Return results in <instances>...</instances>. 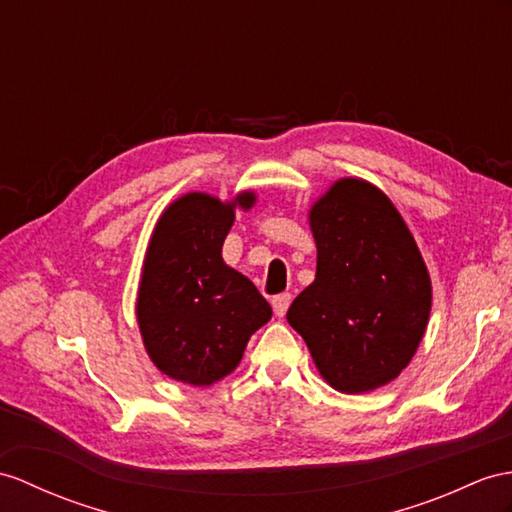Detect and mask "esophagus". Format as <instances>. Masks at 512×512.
Wrapping results in <instances>:
<instances>
[{"mask_svg":"<svg viewBox=\"0 0 512 512\" xmlns=\"http://www.w3.org/2000/svg\"><path fill=\"white\" fill-rule=\"evenodd\" d=\"M271 306H273V313L276 317H284L286 310L291 306V293H280L271 299Z\"/></svg>","mask_w":512,"mask_h":512,"instance_id":"obj_1","label":"esophagus"}]
</instances>
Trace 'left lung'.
Listing matches in <instances>:
<instances>
[{
	"label": "left lung",
	"instance_id": "8db88e82",
	"mask_svg": "<svg viewBox=\"0 0 512 512\" xmlns=\"http://www.w3.org/2000/svg\"><path fill=\"white\" fill-rule=\"evenodd\" d=\"M315 282L286 313L321 376L367 393L400 376L428 326L432 286L391 199L365 180L336 182L310 210Z\"/></svg>",
	"mask_w": 512,
	"mask_h": 512
}]
</instances>
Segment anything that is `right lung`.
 <instances>
[{"mask_svg": "<svg viewBox=\"0 0 512 512\" xmlns=\"http://www.w3.org/2000/svg\"><path fill=\"white\" fill-rule=\"evenodd\" d=\"M254 199L243 193L221 204L189 193L156 223L136 317L147 354L173 380L206 386L228 376L249 336L271 319L267 299L221 258L234 208H249Z\"/></svg>", "mask_w": 512, "mask_h": 512, "instance_id": "obj_1", "label": "right lung"}]
</instances>
